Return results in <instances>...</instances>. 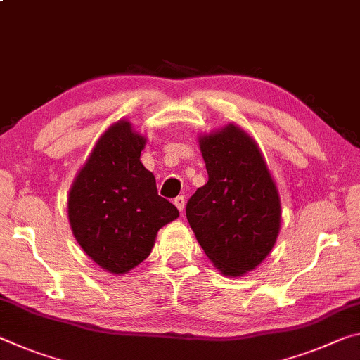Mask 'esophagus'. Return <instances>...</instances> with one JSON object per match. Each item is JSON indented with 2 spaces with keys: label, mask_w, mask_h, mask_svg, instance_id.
<instances>
[{
  "label": "esophagus",
  "mask_w": 360,
  "mask_h": 360,
  "mask_svg": "<svg viewBox=\"0 0 360 360\" xmlns=\"http://www.w3.org/2000/svg\"><path fill=\"white\" fill-rule=\"evenodd\" d=\"M173 203L176 205V208H178V210L181 211V213H182V210H184V207H186V198L182 197V195H179V197L174 198Z\"/></svg>",
  "instance_id": "esophagus-1"
}]
</instances>
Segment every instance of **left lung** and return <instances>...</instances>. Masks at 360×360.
Wrapping results in <instances>:
<instances>
[{"label": "left lung", "instance_id": "8db88e82", "mask_svg": "<svg viewBox=\"0 0 360 360\" xmlns=\"http://www.w3.org/2000/svg\"><path fill=\"white\" fill-rule=\"evenodd\" d=\"M208 182L187 202L186 216L205 255L222 276L258 267L281 232V195L266 158L236 123L198 136Z\"/></svg>", "mask_w": 360, "mask_h": 360}]
</instances>
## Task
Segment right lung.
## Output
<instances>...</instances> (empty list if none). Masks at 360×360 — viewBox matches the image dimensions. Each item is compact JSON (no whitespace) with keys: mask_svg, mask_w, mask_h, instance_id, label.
Returning <instances> with one entry per match:
<instances>
[{"mask_svg":"<svg viewBox=\"0 0 360 360\" xmlns=\"http://www.w3.org/2000/svg\"><path fill=\"white\" fill-rule=\"evenodd\" d=\"M146 142L129 120H118L96 142L68 191L73 237L96 264L117 276L139 266L157 232L179 216L141 163Z\"/></svg>","mask_w":360,"mask_h":360,"instance_id":"add662e5","label":"right lung"}]
</instances>
